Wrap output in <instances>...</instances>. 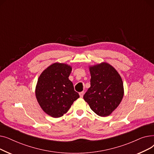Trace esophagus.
<instances>
[{
    "label": "esophagus",
    "mask_w": 154,
    "mask_h": 154,
    "mask_svg": "<svg viewBox=\"0 0 154 154\" xmlns=\"http://www.w3.org/2000/svg\"><path fill=\"white\" fill-rule=\"evenodd\" d=\"M79 95H80V97H83V96H84V92L82 91V92H80V93H79Z\"/></svg>",
    "instance_id": "obj_1"
}]
</instances>
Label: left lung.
Segmentation results:
<instances>
[{"label":"left lung","mask_w":154,"mask_h":154,"mask_svg":"<svg viewBox=\"0 0 154 154\" xmlns=\"http://www.w3.org/2000/svg\"><path fill=\"white\" fill-rule=\"evenodd\" d=\"M91 87L84 99L97 115L110 116L122 101L124 88L122 79L116 69L107 62L88 66Z\"/></svg>","instance_id":"obj_1"}]
</instances>
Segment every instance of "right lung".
Listing matches in <instances>:
<instances>
[{
  "label": "right lung",
  "mask_w": 154,
  "mask_h": 154,
  "mask_svg": "<svg viewBox=\"0 0 154 154\" xmlns=\"http://www.w3.org/2000/svg\"><path fill=\"white\" fill-rule=\"evenodd\" d=\"M72 69L70 65L55 62L38 79L35 90L37 100L43 111L52 117L63 116L79 97L69 79Z\"/></svg>",
  "instance_id": "add662e5"
}]
</instances>
